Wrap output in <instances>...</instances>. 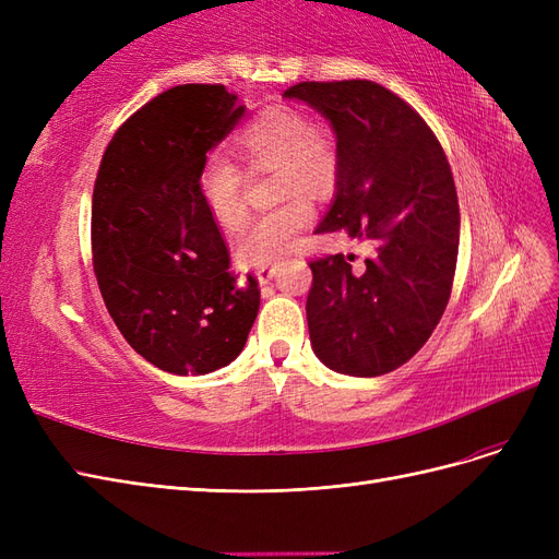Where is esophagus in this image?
<instances>
[{
	"label": "esophagus",
	"instance_id": "obj_1",
	"mask_svg": "<svg viewBox=\"0 0 559 559\" xmlns=\"http://www.w3.org/2000/svg\"><path fill=\"white\" fill-rule=\"evenodd\" d=\"M275 275H277V267H275V265H265V267H259V270H257L259 284H267Z\"/></svg>",
	"mask_w": 559,
	"mask_h": 559
}]
</instances>
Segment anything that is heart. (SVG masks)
Masks as SVG:
<instances>
[{"label": "heart", "mask_w": 559, "mask_h": 559, "mask_svg": "<svg viewBox=\"0 0 559 559\" xmlns=\"http://www.w3.org/2000/svg\"><path fill=\"white\" fill-rule=\"evenodd\" d=\"M233 156L247 173H275V198L294 191L306 195L326 193L341 173V146L335 134L314 126L312 118L296 107H267L238 130ZM198 193L216 228L235 233L245 222L242 177L233 163L212 158L198 177ZM312 222V210L302 198L294 195L270 210L245 228L235 242V261L242 267H265L284 259L298 235Z\"/></svg>", "instance_id": "heart-1"}]
</instances>
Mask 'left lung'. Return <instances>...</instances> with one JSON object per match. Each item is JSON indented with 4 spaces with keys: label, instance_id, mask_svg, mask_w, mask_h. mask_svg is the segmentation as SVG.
<instances>
[{
    "label": "left lung",
    "instance_id": "1",
    "mask_svg": "<svg viewBox=\"0 0 559 559\" xmlns=\"http://www.w3.org/2000/svg\"><path fill=\"white\" fill-rule=\"evenodd\" d=\"M331 123L341 146L333 202L317 233L376 242L310 263L308 329L335 373L378 378L421 349L441 321L460 249V202L443 146L408 103L376 81H302L284 91Z\"/></svg>",
    "mask_w": 559,
    "mask_h": 559
}]
</instances>
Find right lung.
<instances>
[{
	"mask_svg": "<svg viewBox=\"0 0 559 559\" xmlns=\"http://www.w3.org/2000/svg\"><path fill=\"white\" fill-rule=\"evenodd\" d=\"M245 105L222 83H183L116 130L93 191V263L128 345L165 373L205 376L242 352L259 282L240 286L198 193L210 151Z\"/></svg>",
	"mask_w": 559,
	"mask_h": 559,
	"instance_id": "1",
	"label": "right lung"
}]
</instances>
